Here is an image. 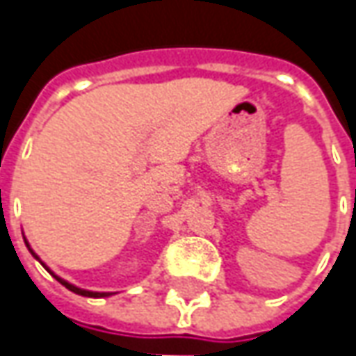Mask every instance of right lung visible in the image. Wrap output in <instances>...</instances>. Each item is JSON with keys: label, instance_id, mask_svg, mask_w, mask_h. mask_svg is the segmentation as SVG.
Returning <instances> with one entry per match:
<instances>
[{"label": "right lung", "instance_id": "1", "mask_svg": "<svg viewBox=\"0 0 356 356\" xmlns=\"http://www.w3.org/2000/svg\"><path fill=\"white\" fill-rule=\"evenodd\" d=\"M23 239H25V238H23ZM25 245H27V250L31 252V255H33L35 259H37V261H39L41 266L45 267L49 273H51V275H53L55 280L59 281L61 285H65V287H67L69 291H73V293H76V295H83V297H95V299H97V297H111V295H113V293H104V291H89V289H81V287H76V285H73V283H69V281L63 280V277H59V275H55V273H53V271H51V269H49V267L45 266V264H43L41 259H39V255H37L33 250H31V245H29V241H27V239H25Z\"/></svg>", "mask_w": 356, "mask_h": 356}]
</instances>
